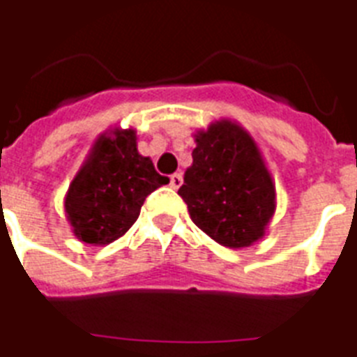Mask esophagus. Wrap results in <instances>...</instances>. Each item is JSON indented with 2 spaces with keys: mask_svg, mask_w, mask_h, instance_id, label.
Returning <instances> with one entry per match:
<instances>
[{
  "mask_svg": "<svg viewBox=\"0 0 357 357\" xmlns=\"http://www.w3.org/2000/svg\"><path fill=\"white\" fill-rule=\"evenodd\" d=\"M169 184L173 190H178L182 184V173H173V175L169 176Z\"/></svg>",
  "mask_w": 357,
  "mask_h": 357,
  "instance_id": "esophagus-1",
  "label": "esophagus"
}]
</instances>
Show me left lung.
I'll return each mask as SVG.
<instances>
[{
	"mask_svg": "<svg viewBox=\"0 0 357 357\" xmlns=\"http://www.w3.org/2000/svg\"><path fill=\"white\" fill-rule=\"evenodd\" d=\"M193 164L178 195L193 223L225 248H248L264 236L275 210V188L257 143L231 121L195 134Z\"/></svg>",
	"mask_w": 357,
	"mask_h": 357,
	"instance_id": "obj_1",
	"label": "left lung"
}]
</instances>
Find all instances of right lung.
Here are the masks:
<instances>
[{
	"label": "right lung",
	"instance_id": "1",
	"mask_svg": "<svg viewBox=\"0 0 357 357\" xmlns=\"http://www.w3.org/2000/svg\"><path fill=\"white\" fill-rule=\"evenodd\" d=\"M167 182L153 160L137 153L134 130H115L96 139L74 176L65 199L66 218L82 242L109 244L134 225L147 195Z\"/></svg>",
	"mask_w": 357,
	"mask_h": 357
}]
</instances>
